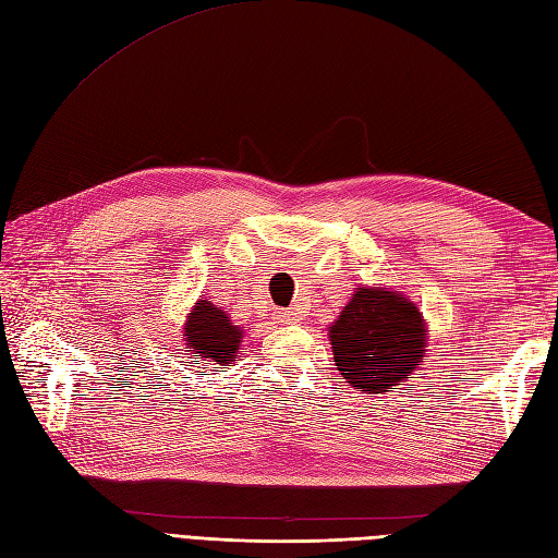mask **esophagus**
I'll list each match as a JSON object with an SVG mask.
<instances>
[{"instance_id":"34e87169","label":"esophagus","mask_w":558,"mask_h":558,"mask_svg":"<svg viewBox=\"0 0 558 558\" xmlns=\"http://www.w3.org/2000/svg\"><path fill=\"white\" fill-rule=\"evenodd\" d=\"M276 318L278 323H296L299 320V313L288 308V311H276Z\"/></svg>"}]
</instances>
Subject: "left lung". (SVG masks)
Returning <instances> with one entry per match:
<instances>
[{
	"label": "left lung",
	"mask_w": 558,
	"mask_h": 558,
	"mask_svg": "<svg viewBox=\"0 0 558 558\" xmlns=\"http://www.w3.org/2000/svg\"><path fill=\"white\" fill-rule=\"evenodd\" d=\"M335 365L351 387L384 393L424 359L426 323L420 308L389 288H355L330 327Z\"/></svg>",
	"instance_id": "obj_1"
}]
</instances>
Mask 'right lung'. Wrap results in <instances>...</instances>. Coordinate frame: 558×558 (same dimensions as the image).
I'll return each mask as SVG.
<instances>
[{
    "mask_svg": "<svg viewBox=\"0 0 558 558\" xmlns=\"http://www.w3.org/2000/svg\"><path fill=\"white\" fill-rule=\"evenodd\" d=\"M185 347L199 353V359L214 365H226L235 359L242 341V330L231 323L228 313L199 299L189 313L183 327Z\"/></svg>",
    "mask_w": 558,
    "mask_h": 558,
    "instance_id": "1",
    "label": "right lung"
}]
</instances>
